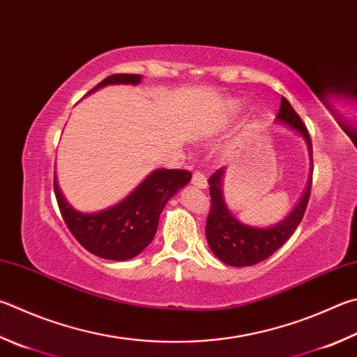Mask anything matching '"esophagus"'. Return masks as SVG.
<instances>
[{"label":"esophagus","mask_w":357,"mask_h":357,"mask_svg":"<svg viewBox=\"0 0 357 357\" xmlns=\"http://www.w3.org/2000/svg\"><path fill=\"white\" fill-rule=\"evenodd\" d=\"M192 184L197 187V189H206L207 187V179H206V176L204 174H201V173H198V172H193V176H192Z\"/></svg>","instance_id":"34e87169"}]
</instances>
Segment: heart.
I'll return each mask as SVG.
<instances>
[{
	"instance_id": "1",
	"label": "heart",
	"mask_w": 357,
	"mask_h": 357,
	"mask_svg": "<svg viewBox=\"0 0 357 357\" xmlns=\"http://www.w3.org/2000/svg\"><path fill=\"white\" fill-rule=\"evenodd\" d=\"M238 106H241V105H238L237 101H232V102H229V109H231V111H237Z\"/></svg>"
}]
</instances>
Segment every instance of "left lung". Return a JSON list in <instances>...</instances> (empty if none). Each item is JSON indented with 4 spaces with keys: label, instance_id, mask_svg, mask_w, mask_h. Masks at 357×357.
Listing matches in <instances>:
<instances>
[{
    "label": "left lung",
    "instance_id": "left-lung-1",
    "mask_svg": "<svg viewBox=\"0 0 357 357\" xmlns=\"http://www.w3.org/2000/svg\"><path fill=\"white\" fill-rule=\"evenodd\" d=\"M276 123L294 129L306 142L310 160L307 185L298 204L286 218L281 220L280 223L267 226V228H259V226L242 223L231 213L223 195V176L226 168H220L212 174L207 181L211 193V212L206 222V237L213 255L231 267H250V265L259 264L270 257L289 241V237L294 234L298 225L301 223L304 212H306L314 172L310 135L286 98H281V107L276 115Z\"/></svg>",
    "mask_w": 357,
    "mask_h": 357
}]
</instances>
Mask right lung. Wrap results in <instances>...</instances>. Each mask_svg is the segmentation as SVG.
Returning <instances> with one entry per match:
<instances>
[{"label":"right lung","mask_w":357,"mask_h":357,"mask_svg":"<svg viewBox=\"0 0 357 357\" xmlns=\"http://www.w3.org/2000/svg\"><path fill=\"white\" fill-rule=\"evenodd\" d=\"M140 75H112L95 86L90 93L111 84L137 86ZM192 173L185 170L151 172L129 195L100 212H79L63 197L54 176L57 204L68 229L84 248L109 261H128L140 255L153 242L159 217L167 201L189 184Z\"/></svg>","instance_id":"obj_1"}]
</instances>
